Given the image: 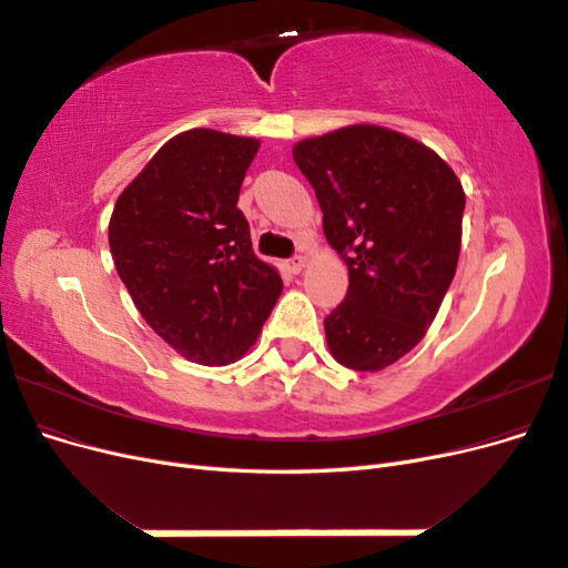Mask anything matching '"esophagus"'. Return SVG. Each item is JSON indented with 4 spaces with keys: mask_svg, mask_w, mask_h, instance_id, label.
Here are the masks:
<instances>
[{
    "mask_svg": "<svg viewBox=\"0 0 568 568\" xmlns=\"http://www.w3.org/2000/svg\"><path fill=\"white\" fill-rule=\"evenodd\" d=\"M288 270L294 272V274H298V272H303L305 270V265H307V261H305V255H294V257H288Z\"/></svg>",
    "mask_w": 568,
    "mask_h": 568,
    "instance_id": "34e87169",
    "label": "esophagus"
}]
</instances>
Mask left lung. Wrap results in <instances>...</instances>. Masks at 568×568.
I'll return each mask as SVG.
<instances>
[{
    "instance_id": "1",
    "label": "left lung",
    "mask_w": 568,
    "mask_h": 568,
    "mask_svg": "<svg viewBox=\"0 0 568 568\" xmlns=\"http://www.w3.org/2000/svg\"><path fill=\"white\" fill-rule=\"evenodd\" d=\"M348 294L324 320L336 363L379 372L424 338L455 277L464 189L436 151L382 125H348L294 146Z\"/></svg>"
}]
</instances>
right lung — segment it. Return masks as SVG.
<instances>
[{
    "label": "right lung",
    "mask_w": 568,
    "mask_h": 568,
    "mask_svg": "<svg viewBox=\"0 0 568 568\" xmlns=\"http://www.w3.org/2000/svg\"><path fill=\"white\" fill-rule=\"evenodd\" d=\"M261 142L209 128L165 142L118 196L109 246L146 324L180 355L220 367L242 357L282 294L236 209Z\"/></svg>",
    "instance_id": "right-lung-1"
}]
</instances>
